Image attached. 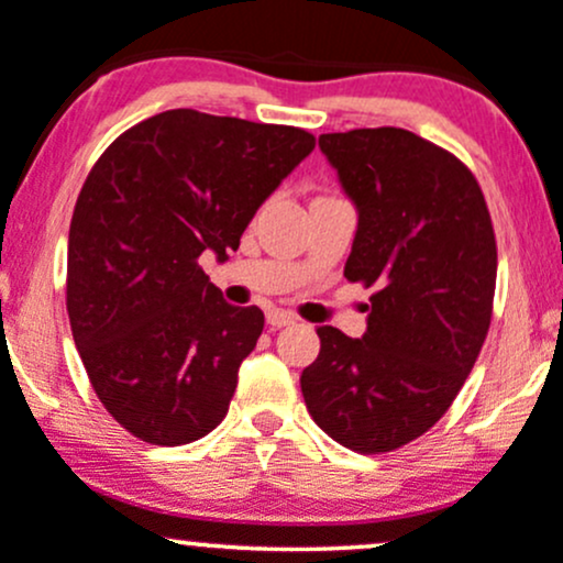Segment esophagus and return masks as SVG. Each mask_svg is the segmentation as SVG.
Segmentation results:
<instances>
[{"mask_svg": "<svg viewBox=\"0 0 563 563\" xmlns=\"http://www.w3.org/2000/svg\"><path fill=\"white\" fill-rule=\"evenodd\" d=\"M267 323L272 325V329H286V325L296 323V318L286 310H269L267 312Z\"/></svg>", "mask_w": 563, "mask_h": 563, "instance_id": "34e87169", "label": "esophagus"}]
</instances>
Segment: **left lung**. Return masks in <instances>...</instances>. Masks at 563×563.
<instances>
[{"instance_id":"1","label":"left lung","mask_w":563,"mask_h":563,"mask_svg":"<svg viewBox=\"0 0 563 563\" xmlns=\"http://www.w3.org/2000/svg\"><path fill=\"white\" fill-rule=\"evenodd\" d=\"M318 144L357 208L344 277L374 294L361 339L320 325L301 395L336 443L393 452L449 411L484 347L497 283L492 216L467 165L404 128Z\"/></svg>"}]
</instances>
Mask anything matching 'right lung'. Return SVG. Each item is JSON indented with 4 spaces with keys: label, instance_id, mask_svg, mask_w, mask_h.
Listing matches in <instances>:
<instances>
[{
    "label": "right lung",
    "instance_id": "1",
    "mask_svg": "<svg viewBox=\"0 0 563 563\" xmlns=\"http://www.w3.org/2000/svg\"><path fill=\"white\" fill-rule=\"evenodd\" d=\"M312 150L301 128L170 109L92 165L69 227L66 310L92 390L135 438L184 446L227 417L264 312L227 305L197 258L238 251Z\"/></svg>",
    "mask_w": 563,
    "mask_h": 563
}]
</instances>
